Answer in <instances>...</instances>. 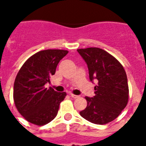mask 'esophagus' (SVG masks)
Wrapping results in <instances>:
<instances>
[{"instance_id": "34e87169", "label": "esophagus", "mask_w": 146, "mask_h": 146, "mask_svg": "<svg viewBox=\"0 0 146 146\" xmlns=\"http://www.w3.org/2000/svg\"><path fill=\"white\" fill-rule=\"evenodd\" d=\"M70 97L73 98H76L79 97V96H76V95H74V94H73V93L70 94Z\"/></svg>"}]
</instances>
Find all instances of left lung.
Wrapping results in <instances>:
<instances>
[{
  "mask_svg": "<svg viewBox=\"0 0 146 146\" xmlns=\"http://www.w3.org/2000/svg\"><path fill=\"white\" fill-rule=\"evenodd\" d=\"M77 51L87 64L90 80L98 81L96 95L85 97L87 106L80 115L92 123L106 124L117 117L128 103L127 73L122 64L103 49L88 48Z\"/></svg>",
  "mask_w": 146,
  "mask_h": 146,
  "instance_id": "left-lung-1",
  "label": "left lung"
}]
</instances>
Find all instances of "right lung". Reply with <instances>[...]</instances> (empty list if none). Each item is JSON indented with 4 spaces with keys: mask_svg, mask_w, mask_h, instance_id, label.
<instances>
[{
    "mask_svg": "<svg viewBox=\"0 0 146 146\" xmlns=\"http://www.w3.org/2000/svg\"><path fill=\"white\" fill-rule=\"evenodd\" d=\"M67 53L68 50L60 49L38 51L24 63L17 73L13 100L19 113L29 123L43 126L57 116L66 93L46 88L45 84L50 82L57 64Z\"/></svg>",
    "mask_w": 146,
    "mask_h": 146,
    "instance_id": "obj_1",
    "label": "right lung"
}]
</instances>
